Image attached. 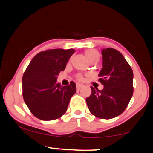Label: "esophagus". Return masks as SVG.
I'll return each instance as SVG.
<instances>
[{
	"mask_svg": "<svg viewBox=\"0 0 153 153\" xmlns=\"http://www.w3.org/2000/svg\"><path fill=\"white\" fill-rule=\"evenodd\" d=\"M82 84H80V83H77L76 84V88H77V89H78V90H80V89L82 88Z\"/></svg>",
	"mask_w": 153,
	"mask_h": 153,
	"instance_id": "34e87169",
	"label": "esophagus"
}]
</instances>
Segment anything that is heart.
<instances>
[{"instance_id": "heart-1", "label": "heart", "mask_w": 153, "mask_h": 153, "mask_svg": "<svg viewBox=\"0 0 153 153\" xmlns=\"http://www.w3.org/2000/svg\"><path fill=\"white\" fill-rule=\"evenodd\" d=\"M85 55L86 57V58L89 62L93 60H98L99 57V52L97 50H95V49H89V50H87L85 51ZM75 78H76L77 80H82L83 79V76H82V74L80 73H78V74L75 75Z\"/></svg>"}]
</instances>
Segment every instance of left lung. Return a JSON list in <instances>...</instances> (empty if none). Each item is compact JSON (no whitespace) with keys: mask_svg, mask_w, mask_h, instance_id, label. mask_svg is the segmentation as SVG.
Segmentation results:
<instances>
[{"mask_svg":"<svg viewBox=\"0 0 153 153\" xmlns=\"http://www.w3.org/2000/svg\"><path fill=\"white\" fill-rule=\"evenodd\" d=\"M103 68L99 81L103 90L91 86L86 99L89 111L99 119H110L126 109L133 94V71L124 56L113 48L103 49Z\"/></svg>","mask_w":153,"mask_h":153,"instance_id":"obj_1","label":"left lung"}]
</instances>
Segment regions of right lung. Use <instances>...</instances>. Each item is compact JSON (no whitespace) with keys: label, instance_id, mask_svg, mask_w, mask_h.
Returning a JSON list of instances; mask_svg holds the SVG:
<instances>
[{"label":"right lung","instance_id":"1","mask_svg":"<svg viewBox=\"0 0 153 153\" xmlns=\"http://www.w3.org/2000/svg\"><path fill=\"white\" fill-rule=\"evenodd\" d=\"M75 52L73 49H52L34 56L22 78L23 98L36 118L44 121L59 119L66 112L71 97L76 92L73 81L66 86L57 83L59 72Z\"/></svg>","mask_w":153,"mask_h":153}]
</instances>
